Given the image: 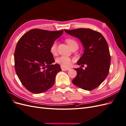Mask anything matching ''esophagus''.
<instances>
[{
    "label": "esophagus",
    "instance_id": "1",
    "mask_svg": "<svg viewBox=\"0 0 126 126\" xmlns=\"http://www.w3.org/2000/svg\"><path fill=\"white\" fill-rule=\"evenodd\" d=\"M61 68H62V70L63 71H66V70H69L70 69V68H68V67H63V66H61Z\"/></svg>",
    "mask_w": 126,
    "mask_h": 126
}]
</instances>
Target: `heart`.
Returning a JSON list of instances; mask_svg holds the SVG:
<instances>
[{
    "instance_id": "b5f03b06",
    "label": "heart",
    "mask_w": 126,
    "mask_h": 126,
    "mask_svg": "<svg viewBox=\"0 0 126 126\" xmlns=\"http://www.w3.org/2000/svg\"><path fill=\"white\" fill-rule=\"evenodd\" d=\"M67 43L68 45H69V46L70 47V48L74 46H78V44L75 40L72 39H67L66 40ZM57 42L56 41H55L53 42L52 44L50 50L51 54L52 55H56L57 53ZM56 62L57 63L60 64L61 65L63 66V67H67L69 66L71 63V60L69 57L67 56H61L58 57V58L56 59Z\"/></svg>"
}]
</instances>
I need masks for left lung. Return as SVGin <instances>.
I'll return each mask as SVG.
<instances>
[{
    "mask_svg": "<svg viewBox=\"0 0 126 126\" xmlns=\"http://www.w3.org/2000/svg\"><path fill=\"white\" fill-rule=\"evenodd\" d=\"M64 32L78 38L84 48L83 54L77 62L78 65L86 64L74 69L77 76L72 80L75 85L86 90L96 88L104 81L109 73L110 55L107 43L101 34L90 29L79 28Z\"/></svg>",
    "mask_w": 126,
    "mask_h": 126,
    "instance_id": "left-lung-1",
    "label": "left lung"
}]
</instances>
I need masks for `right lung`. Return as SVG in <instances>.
I'll return each instance as SVG.
<instances>
[{
	"mask_svg": "<svg viewBox=\"0 0 126 126\" xmlns=\"http://www.w3.org/2000/svg\"><path fill=\"white\" fill-rule=\"evenodd\" d=\"M63 32L33 29L17 43L14 54L15 70L22 84L30 92L40 94L51 88L57 74L62 71L59 64H52L55 60L50 49Z\"/></svg>",
	"mask_w": 126,
	"mask_h": 126,
	"instance_id": "obj_1",
	"label": "right lung"
}]
</instances>
